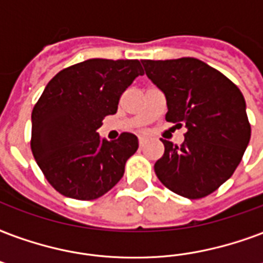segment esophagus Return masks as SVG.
<instances>
[{
	"label": "esophagus",
	"instance_id": "34e87169",
	"mask_svg": "<svg viewBox=\"0 0 263 263\" xmlns=\"http://www.w3.org/2000/svg\"><path fill=\"white\" fill-rule=\"evenodd\" d=\"M146 142H147V139H146V138H143V136H140V138H139V146H140V147H143V146L146 145Z\"/></svg>",
	"mask_w": 263,
	"mask_h": 263
}]
</instances>
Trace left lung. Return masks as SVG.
I'll list each match as a JSON object with an SVG mask.
<instances>
[{"mask_svg":"<svg viewBox=\"0 0 263 263\" xmlns=\"http://www.w3.org/2000/svg\"><path fill=\"white\" fill-rule=\"evenodd\" d=\"M142 65L165 96V120L187 129L183 145L161 139L164 154L154 164L156 175L182 197H205L233 175L251 138L243 93L196 58L142 60Z\"/></svg>","mask_w":263,"mask_h":263,"instance_id":"obj_1","label":"left lung"}]
</instances>
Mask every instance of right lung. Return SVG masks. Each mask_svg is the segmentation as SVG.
Masks as SVG:
<instances>
[{
  "label": "right lung",
  "mask_w": 263,
  "mask_h": 263,
  "mask_svg": "<svg viewBox=\"0 0 263 263\" xmlns=\"http://www.w3.org/2000/svg\"><path fill=\"white\" fill-rule=\"evenodd\" d=\"M142 74L139 60L88 59L47 84L31 113V150L60 194L95 200L123 178L138 138L124 132L109 142L96 129L117 113L120 96Z\"/></svg>",
  "instance_id": "add662e5"
}]
</instances>
